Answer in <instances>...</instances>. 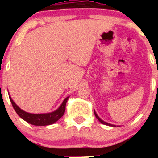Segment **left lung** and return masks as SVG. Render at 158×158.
I'll return each mask as SVG.
<instances>
[{
	"mask_svg": "<svg viewBox=\"0 0 158 158\" xmlns=\"http://www.w3.org/2000/svg\"><path fill=\"white\" fill-rule=\"evenodd\" d=\"M94 114H95V115H96V118H97V119H98L99 121H100V123H103V124H105V125H108V126H114V125H111V124H109V123H106V122H104V121L102 120V119H100V118H99V116L97 115H96V113L94 111Z\"/></svg>",
	"mask_w": 158,
	"mask_h": 158,
	"instance_id": "1",
	"label": "left lung"
}]
</instances>
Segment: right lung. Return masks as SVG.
I'll return each mask as SVG.
<instances>
[{
  "mask_svg": "<svg viewBox=\"0 0 158 158\" xmlns=\"http://www.w3.org/2000/svg\"><path fill=\"white\" fill-rule=\"evenodd\" d=\"M68 98H69V96L64 100L62 105L60 106L56 111H53V112L47 113V114H31V113H27L20 109L14 103L12 98L9 97L12 107H13L14 110L16 111V112L17 113V115L20 118H23V120H25L28 123L35 125V126H47V125H51V124H53L55 122H57L65 113V104H66Z\"/></svg>",
  "mask_w": 158,
  "mask_h": 158,
  "instance_id": "obj_1",
  "label": "right lung"
}]
</instances>
